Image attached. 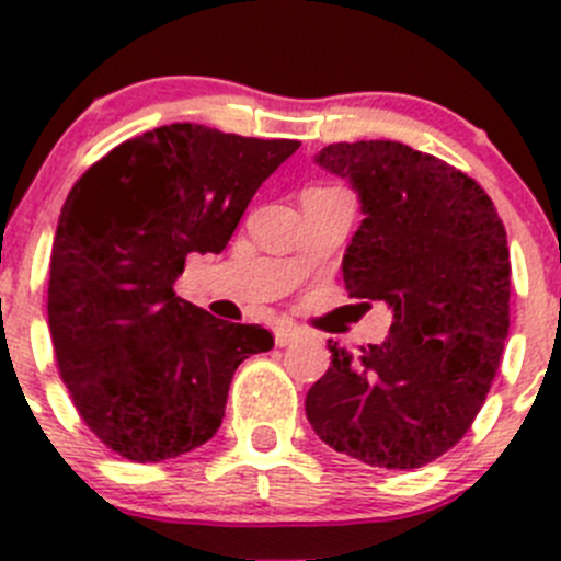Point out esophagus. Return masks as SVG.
I'll return each mask as SVG.
<instances>
[{"label": "esophagus", "mask_w": 561, "mask_h": 561, "mask_svg": "<svg viewBox=\"0 0 561 561\" xmlns=\"http://www.w3.org/2000/svg\"><path fill=\"white\" fill-rule=\"evenodd\" d=\"M274 339L279 347H287V344H293L298 339V328L293 325V322H279V325L274 328Z\"/></svg>", "instance_id": "esophagus-1"}]
</instances>
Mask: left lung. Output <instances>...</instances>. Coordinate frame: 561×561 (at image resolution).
Here are the masks:
<instances>
[{"label": "left lung", "instance_id": "left-lung-1", "mask_svg": "<svg viewBox=\"0 0 561 561\" xmlns=\"http://www.w3.org/2000/svg\"><path fill=\"white\" fill-rule=\"evenodd\" d=\"M360 197L342 260L350 298L393 309L382 344L347 353L309 388L307 417L339 454L415 469L472 426L511 328V249L483 186L396 140L331 144L314 157Z\"/></svg>", "mask_w": 561, "mask_h": 561}]
</instances>
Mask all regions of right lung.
Segmentation results:
<instances>
[{"label": "right lung", "instance_id": "1", "mask_svg": "<svg viewBox=\"0 0 561 561\" xmlns=\"http://www.w3.org/2000/svg\"><path fill=\"white\" fill-rule=\"evenodd\" d=\"M298 140L168 124L129 138L72 184L50 252L48 328L59 377L94 437L165 461L217 434L241 360L271 331L175 296L186 254H219Z\"/></svg>", "mask_w": 561, "mask_h": 561}]
</instances>
